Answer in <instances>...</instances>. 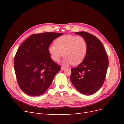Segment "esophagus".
Wrapping results in <instances>:
<instances>
[{
    "instance_id": "1",
    "label": "esophagus",
    "mask_w": 124,
    "mask_h": 124,
    "mask_svg": "<svg viewBox=\"0 0 124 124\" xmlns=\"http://www.w3.org/2000/svg\"><path fill=\"white\" fill-rule=\"evenodd\" d=\"M65 69H66V68L65 67H63V66L61 67V70H64Z\"/></svg>"
}]
</instances>
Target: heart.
Here are the masks:
<instances>
[{
  "label": "heart",
  "instance_id": "b5f03b06",
  "mask_svg": "<svg viewBox=\"0 0 124 124\" xmlns=\"http://www.w3.org/2000/svg\"><path fill=\"white\" fill-rule=\"evenodd\" d=\"M48 48L52 59L58 62L63 56L65 64L76 66L84 61L88 50L86 40L81 36L65 35L60 36Z\"/></svg>",
  "mask_w": 124,
  "mask_h": 124
}]
</instances>
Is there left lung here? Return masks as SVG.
I'll return each instance as SVG.
<instances>
[{"mask_svg":"<svg viewBox=\"0 0 124 124\" xmlns=\"http://www.w3.org/2000/svg\"><path fill=\"white\" fill-rule=\"evenodd\" d=\"M86 40L88 50L84 61L71 69L70 80L78 91L84 95L96 93L103 85L108 65L106 51L99 39L87 32H76Z\"/></svg>","mask_w":124,"mask_h":124,"instance_id":"8db88e82","label":"left lung"}]
</instances>
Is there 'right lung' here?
<instances>
[{"label":"right lung","mask_w":124,"mask_h":124,"mask_svg":"<svg viewBox=\"0 0 124 124\" xmlns=\"http://www.w3.org/2000/svg\"><path fill=\"white\" fill-rule=\"evenodd\" d=\"M62 33L43 32L32 34L22 43L14 59L17 82L26 94H43L51 84L61 66L51 58L48 48Z\"/></svg>","instance_id":"right-lung-1"}]
</instances>
